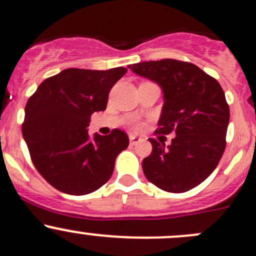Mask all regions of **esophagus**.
I'll use <instances>...</instances> for the list:
<instances>
[{
  "label": "esophagus",
  "instance_id": "esophagus-1",
  "mask_svg": "<svg viewBox=\"0 0 256 256\" xmlns=\"http://www.w3.org/2000/svg\"><path fill=\"white\" fill-rule=\"evenodd\" d=\"M130 142L132 146H136L138 142H140V138L136 137V136H130Z\"/></svg>",
  "mask_w": 256,
  "mask_h": 256
}]
</instances>
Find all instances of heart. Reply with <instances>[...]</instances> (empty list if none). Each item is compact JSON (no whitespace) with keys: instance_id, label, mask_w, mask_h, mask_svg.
Wrapping results in <instances>:
<instances>
[{"instance_id":"obj_1","label":"heart","mask_w":256,"mask_h":256,"mask_svg":"<svg viewBox=\"0 0 256 256\" xmlns=\"http://www.w3.org/2000/svg\"><path fill=\"white\" fill-rule=\"evenodd\" d=\"M133 128H134V130H140V124L133 123Z\"/></svg>"}]
</instances>
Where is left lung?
<instances>
[{
    "mask_svg": "<svg viewBox=\"0 0 256 256\" xmlns=\"http://www.w3.org/2000/svg\"><path fill=\"white\" fill-rule=\"evenodd\" d=\"M128 68L162 89L156 133L176 134L167 147L150 138L152 153L142 162L146 178L174 194L194 188L212 174L225 150L230 109L222 88L191 62L163 59Z\"/></svg>",
    "mask_w": 256,
    "mask_h": 256,
    "instance_id": "1",
    "label": "left lung"
}]
</instances>
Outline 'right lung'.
Here are the masks:
<instances>
[{
  "label": "right lung",
  "instance_id": "right-lung-1",
  "mask_svg": "<svg viewBox=\"0 0 256 256\" xmlns=\"http://www.w3.org/2000/svg\"><path fill=\"white\" fill-rule=\"evenodd\" d=\"M126 68L65 69L48 78L28 100L22 136L38 174L52 187L74 196L92 194L108 182L128 136L88 133L90 116L106 110L113 85Z\"/></svg>",
  "mask_w": 256,
  "mask_h": 256
}]
</instances>
